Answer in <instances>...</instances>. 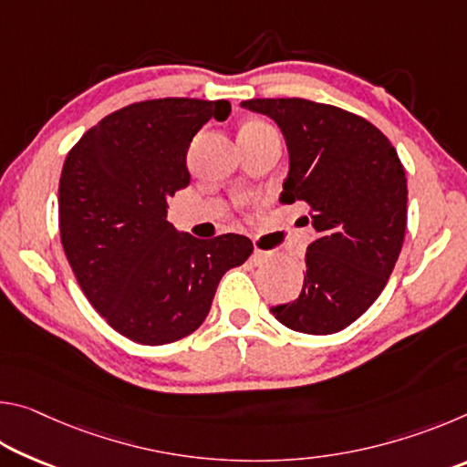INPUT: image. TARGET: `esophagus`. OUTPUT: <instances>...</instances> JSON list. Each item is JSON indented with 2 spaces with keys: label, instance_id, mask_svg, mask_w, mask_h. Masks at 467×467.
<instances>
[{
  "label": "esophagus",
  "instance_id": "1",
  "mask_svg": "<svg viewBox=\"0 0 467 467\" xmlns=\"http://www.w3.org/2000/svg\"><path fill=\"white\" fill-rule=\"evenodd\" d=\"M270 257H272V253H270V251L255 249V251L251 253V264H253V265H264Z\"/></svg>",
  "mask_w": 467,
  "mask_h": 467
}]
</instances>
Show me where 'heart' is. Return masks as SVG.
I'll return each instance as SVG.
<instances>
[{
    "mask_svg": "<svg viewBox=\"0 0 467 467\" xmlns=\"http://www.w3.org/2000/svg\"><path fill=\"white\" fill-rule=\"evenodd\" d=\"M264 128H270V125H265L264 121H249L243 130H264Z\"/></svg>",
    "mask_w": 467,
    "mask_h": 467,
    "instance_id": "obj_1",
    "label": "heart"
}]
</instances>
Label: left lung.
<instances>
[{"label":"left lung","instance_id":"obj_1","mask_svg":"<svg viewBox=\"0 0 467 467\" xmlns=\"http://www.w3.org/2000/svg\"><path fill=\"white\" fill-rule=\"evenodd\" d=\"M241 107L280 128L288 148L280 202H305L315 228L303 290L270 311L300 334H336L375 303L398 262L408 218L404 167L391 141L348 110L305 99Z\"/></svg>","mask_w":467,"mask_h":467}]
</instances>
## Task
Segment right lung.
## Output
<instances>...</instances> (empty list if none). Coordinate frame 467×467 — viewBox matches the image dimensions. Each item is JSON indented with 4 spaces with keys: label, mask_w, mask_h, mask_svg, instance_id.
<instances>
[{
    "label": "right lung",
    "mask_w": 467,
    "mask_h": 467,
    "mask_svg": "<svg viewBox=\"0 0 467 467\" xmlns=\"http://www.w3.org/2000/svg\"><path fill=\"white\" fill-rule=\"evenodd\" d=\"M228 115V100L136 102L86 131L63 164V251L94 309L133 342L161 346L192 334L223 275L253 253L243 234L200 241L167 220V200L192 179L193 136Z\"/></svg>",
    "instance_id": "add662e5"
}]
</instances>
